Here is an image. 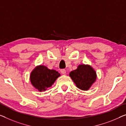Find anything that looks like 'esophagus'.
Returning a JSON list of instances; mask_svg holds the SVG:
<instances>
[{"label": "esophagus", "mask_w": 126, "mask_h": 126, "mask_svg": "<svg viewBox=\"0 0 126 126\" xmlns=\"http://www.w3.org/2000/svg\"><path fill=\"white\" fill-rule=\"evenodd\" d=\"M60 71L63 74H66V70L65 69H61Z\"/></svg>", "instance_id": "obj_1"}]
</instances>
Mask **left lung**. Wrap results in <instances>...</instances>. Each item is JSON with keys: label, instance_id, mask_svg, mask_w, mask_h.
I'll return each mask as SVG.
<instances>
[{"label": "left lung", "instance_id": "1", "mask_svg": "<svg viewBox=\"0 0 126 126\" xmlns=\"http://www.w3.org/2000/svg\"><path fill=\"white\" fill-rule=\"evenodd\" d=\"M69 75L77 87L84 91L88 90L96 79L95 71L88 65H79Z\"/></svg>", "mask_w": 126, "mask_h": 126}]
</instances>
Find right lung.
Listing matches in <instances>:
<instances>
[{
  "label": "right lung",
  "instance_id": "add662e5",
  "mask_svg": "<svg viewBox=\"0 0 126 126\" xmlns=\"http://www.w3.org/2000/svg\"><path fill=\"white\" fill-rule=\"evenodd\" d=\"M60 74L55 70H50L45 66L36 67L31 73V83L39 91H45L52 86Z\"/></svg>",
  "mask_w": 126,
  "mask_h": 126
}]
</instances>
